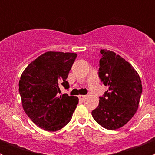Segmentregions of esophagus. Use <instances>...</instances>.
<instances>
[{
  "instance_id": "esophagus-1",
  "label": "esophagus",
  "mask_w": 155,
  "mask_h": 155,
  "mask_svg": "<svg viewBox=\"0 0 155 155\" xmlns=\"http://www.w3.org/2000/svg\"><path fill=\"white\" fill-rule=\"evenodd\" d=\"M79 98H80L81 100H82V101H83V100L85 99V98H86V95H79Z\"/></svg>"
}]
</instances>
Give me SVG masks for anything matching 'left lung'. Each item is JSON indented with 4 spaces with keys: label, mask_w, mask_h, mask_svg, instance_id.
<instances>
[{
    "label": "left lung",
    "mask_w": 155,
    "mask_h": 155,
    "mask_svg": "<svg viewBox=\"0 0 155 155\" xmlns=\"http://www.w3.org/2000/svg\"><path fill=\"white\" fill-rule=\"evenodd\" d=\"M98 75L109 89L99 98L93 118L104 128L114 130L132 119L139 106L141 80L132 65L110 50H101Z\"/></svg>",
    "instance_id": "8db88e82"
}]
</instances>
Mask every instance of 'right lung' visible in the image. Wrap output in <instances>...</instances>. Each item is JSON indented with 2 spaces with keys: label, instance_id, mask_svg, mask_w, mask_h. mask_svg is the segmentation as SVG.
I'll list each match as a JSON object with an SVG mask.
<instances>
[{
  "label": "right lung",
  "instance_id": "1",
  "mask_svg": "<svg viewBox=\"0 0 155 155\" xmlns=\"http://www.w3.org/2000/svg\"><path fill=\"white\" fill-rule=\"evenodd\" d=\"M77 53L49 51L30 63L19 80V93L25 113L35 125L57 131L71 121L78 98L58 96L60 86L69 87L68 74Z\"/></svg>",
  "mask_w": 155,
  "mask_h": 155
}]
</instances>
